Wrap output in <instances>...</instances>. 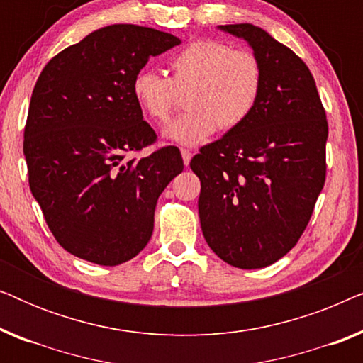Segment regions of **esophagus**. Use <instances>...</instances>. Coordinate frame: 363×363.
I'll use <instances>...</instances> for the list:
<instances>
[{
  "label": "esophagus",
  "instance_id": "obj_1",
  "mask_svg": "<svg viewBox=\"0 0 363 363\" xmlns=\"http://www.w3.org/2000/svg\"><path fill=\"white\" fill-rule=\"evenodd\" d=\"M182 158H183V163H185V167H188V165H190V160H191V152L186 150V148H183Z\"/></svg>",
  "mask_w": 363,
  "mask_h": 363
}]
</instances>
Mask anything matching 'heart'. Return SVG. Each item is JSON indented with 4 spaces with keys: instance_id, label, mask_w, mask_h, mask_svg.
<instances>
[{
    "instance_id": "heart-1",
    "label": "heart",
    "mask_w": 363,
    "mask_h": 363,
    "mask_svg": "<svg viewBox=\"0 0 363 363\" xmlns=\"http://www.w3.org/2000/svg\"><path fill=\"white\" fill-rule=\"evenodd\" d=\"M170 72L168 79L143 69L135 74L130 89L143 116L155 123H167L178 92L190 91V111L163 132L165 138L180 145H201L220 125L226 130L240 127L259 101V59L216 39H198L183 48L170 59Z\"/></svg>"
}]
</instances>
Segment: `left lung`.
Returning <instances> with one entry per match:
<instances>
[{"mask_svg": "<svg viewBox=\"0 0 363 363\" xmlns=\"http://www.w3.org/2000/svg\"><path fill=\"white\" fill-rule=\"evenodd\" d=\"M245 39L262 67L247 121L205 145L190 167L201 182L198 213L213 252L240 269L286 256L311 220L325 182L327 121L309 67L255 24L218 26Z\"/></svg>", "mask_w": 363, "mask_h": 363, "instance_id": "left-lung-1", "label": "left lung"}]
</instances>
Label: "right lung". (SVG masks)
<instances>
[{
    "instance_id": "1",
    "label": "right lung",
    "mask_w": 363,
    "mask_h": 363,
    "mask_svg": "<svg viewBox=\"0 0 363 363\" xmlns=\"http://www.w3.org/2000/svg\"><path fill=\"white\" fill-rule=\"evenodd\" d=\"M180 43L112 24L54 56L34 86L23 145L29 188L56 241L81 259L135 257L152 238L158 196L183 170L177 147L125 158L157 138L133 101V77Z\"/></svg>"
}]
</instances>
